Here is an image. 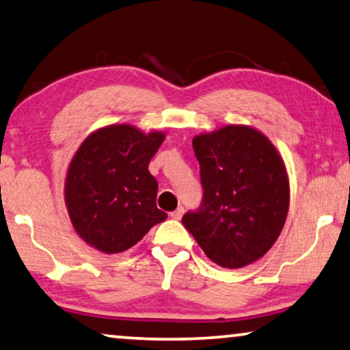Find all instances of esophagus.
Listing matches in <instances>:
<instances>
[{"label":"esophagus","instance_id":"obj_1","mask_svg":"<svg viewBox=\"0 0 350 350\" xmlns=\"http://www.w3.org/2000/svg\"><path fill=\"white\" fill-rule=\"evenodd\" d=\"M182 215H184V208H182V206H179V208H177L176 211H173V213H171V217L176 219V220H179Z\"/></svg>","mask_w":350,"mask_h":350}]
</instances>
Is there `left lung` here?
Segmentation results:
<instances>
[{"label":"left lung","mask_w":350,"mask_h":350,"mask_svg":"<svg viewBox=\"0 0 350 350\" xmlns=\"http://www.w3.org/2000/svg\"><path fill=\"white\" fill-rule=\"evenodd\" d=\"M203 200L182 224L224 268H243L271 249L288 213V177L275 147L250 126L193 137Z\"/></svg>","instance_id":"8db88e82"}]
</instances>
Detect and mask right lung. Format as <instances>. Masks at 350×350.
Returning <instances> with one entry per match:
<instances>
[{"label":"right lung","instance_id":"1","mask_svg":"<svg viewBox=\"0 0 350 350\" xmlns=\"http://www.w3.org/2000/svg\"><path fill=\"white\" fill-rule=\"evenodd\" d=\"M165 135L111 125L82 142L66 176L65 201L72 226L92 247L119 254L142 239L166 213L157 208L150 159Z\"/></svg>","mask_w":350,"mask_h":350}]
</instances>
